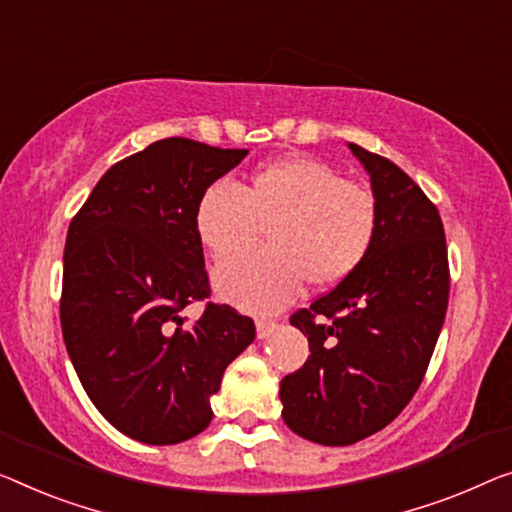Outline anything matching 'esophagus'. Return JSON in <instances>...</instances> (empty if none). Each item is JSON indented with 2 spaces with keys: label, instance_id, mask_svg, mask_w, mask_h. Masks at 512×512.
<instances>
[{
  "label": "esophagus",
  "instance_id": "obj_1",
  "mask_svg": "<svg viewBox=\"0 0 512 512\" xmlns=\"http://www.w3.org/2000/svg\"><path fill=\"white\" fill-rule=\"evenodd\" d=\"M257 338L259 340H264V338H269V335L278 329V324L276 322H269V319H257Z\"/></svg>",
  "mask_w": 512,
  "mask_h": 512
}]
</instances>
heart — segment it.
<instances>
[{"mask_svg":"<svg viewBox=\"0 0 512 512\" xmlns=\"http://www.w3.org/2000/svg\"><path fill=\"white\" fill-rule=\"evenodd\" d=\"M377 225L368 188L305 156L257 167L239 190L211 183L195 204L197 239L216 259L248 250L266 227L269 248L232 259L213 278L220 299L259 315L292 303L303 282H345L370 255Z\"/></svg>","mask_w":512,"mask_h":512,"instance_id":"obj_1","label":"heart"}]
</instances>
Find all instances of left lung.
Here are the masks:
<instances>
[{
  "label": "left lung",
  "instance_id": "obj_1",
  "mask_svg": "<svg viewBox=\"0 0 512 512\" xmlns=\"http://www.w3.org/2000/svg\"><path fill=\"white\" fill-rule=\"evenodd\" d=\"M349 149L372 181L375 243L356 273L289 317L310 356L280 381L287 427L322 446L356 444L398 418L430 365L451 289L437 207L388 158Z\"/></svg>",
  "mask_w": 512,
  "mask_h": 512
}]
</instances>
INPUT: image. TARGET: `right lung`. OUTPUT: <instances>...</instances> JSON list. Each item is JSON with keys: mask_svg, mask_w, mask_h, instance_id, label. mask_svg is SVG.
<instances>
[{"mask_svg": "<svg viewBox=\"0 0 512 512\" xmlns=\"http://www.w3.org/2000/svg\"><path fill=\"white\" fill-rule=\"evenodd\" d=\"M248 149L167 137L103 174L68 227L61 333L89 400L126 437L170 446L211 423V395L255 322L211 296L195 204Z\"/></svg>", "mask_w": 512, "mask_h": 512, "instance_id": "1", "label": "right lung"}]
</instances>
